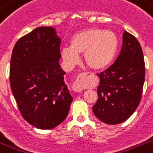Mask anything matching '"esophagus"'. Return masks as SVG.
<instances>
[{"label":"esophagus","instance_id":"obj_1","mask_svg":"<svg viewBox=\"0 0 153 153\" xmlns=\"http://www.w3.org/2000/svg\"><path fill=\"white\" fill-rule=\"evenodd\" d=\"M84 82H85V75L84 74H80L77 78L76 81L72 86L73 91H75V92H82L83 91Z\"/></svg>","mask_w":153,"mask_h":153}]
</instances>
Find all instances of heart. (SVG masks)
<instances>
[{"label": "heart", "mask_w": 153, "mask_h": 153, "mask_svg": "<svg viewBox=\"0 0 153 153\" xmlns=\"http://www.w3.org/2000/svg\"><path fill=\"white\" fill-rule=\"evenodd\" d=\"M71 47H62L61 56L68 64L74 65L84 54V60L94 70L107 67L116 55L118 38L110 30L88 28L74 34L70 41Z\"/></svg>", "instance_id": "heart-1"}]
</instances>
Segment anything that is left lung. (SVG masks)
Here are the masks:
<instances>
[{"mask_svg": "<svg viewBox=\"0 0 153 153\" xmlns=\"http://www.w3.org/2000/svg\"><path fill=\"white\" fill-rule=\"evenodd\" d=\"M122 48L114 64L98 74V101L92 108L94 114L108 125L126 121L140 103L145 68L139 42L125 31Z\"/></svg>", "mask_w": 153, "mask_h": 153, "instance_id": "left-lung-1", "label": "left lung"}]
</instances>
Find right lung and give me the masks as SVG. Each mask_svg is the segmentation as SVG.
<instances>
[{
	"label": "right lung",
	"instance_id": "obj_1",
	"mask_svg": "<svg viewBox=\"0 0 153 153\" xmlns=\"http://www.w3.org/2000/svg\"><path fill=\"white\" fill-rule=\"evenodd\" d=\"M60 43L55 28L39 27L21 37L12 53L11 90L23 117L39 129L62 123L73 101L59 62Z\"/></svg>",
	"mask_w": 153,
	"mask_h": 153
}]
</instances>
